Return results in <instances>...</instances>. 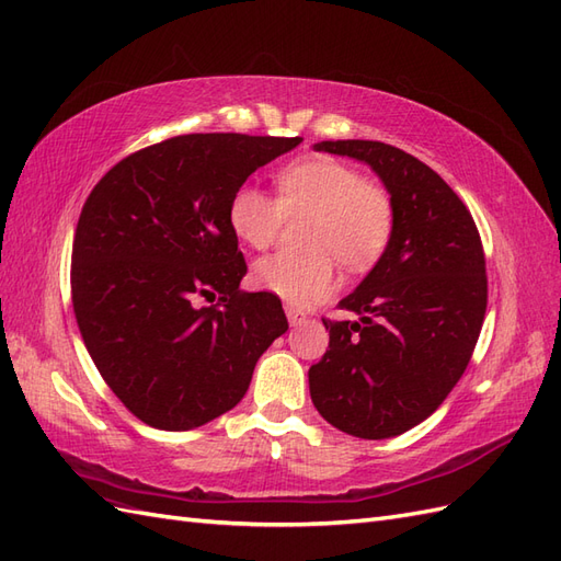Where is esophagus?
Returning <instances> with one entry per match:
<instances>
[{
  "label": "esophagus",
  "instance_id": "esophagus-1",
  "mask_svg": "<svg viewBox=\"0 0 561 561\" xmlns=\"http://www.w3.org/2000/svg\"><path fill=\"white\" fill-rule=\"evenodd\" d=\"M286 318H289V324H291V327H300V324L308 322V314L296 310V308H291V306H286Z\"/></svg>",
  "mask_w": 561,
  "mask_h": 561
}]
</instances>
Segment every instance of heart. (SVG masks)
Masks as SVG:
<instances>
[{"instance_id":"obj_1","label":"heart","mask_w":561,"mask_h":561,"mask_svg":"<svg viewBox=\"0 0 561 561\" xmlns=\"http://www.w3.org/2000/svg\"><path fill=\"white\" fill-rule=\"evenodd\" d=\"M279 201L255 186H239L229 201L232 232L251 249L275 239L284 213H310L304 229V253H272L255 261L251 279L294 308L320 304L334 289V256L343 267L360 272L375 265L393 234L396 210L389 192L341 163L310 156L277 175Z\"/></svg>"}]
</instances>
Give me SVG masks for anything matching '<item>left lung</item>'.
Masks as SVG:
<instances>
[{"label": "left lung", "mask_w": 561, "mask_h": 561, "mask_svg": "<svg viewBox=\"0 0 561 561\" xmlns=\"http://www.w3.org/2000/svg\"><path fill=\"white\" fill-rule=\"evenodd\" d=\"M312 149L375 170L396 222L377 265L339 300L357 320H322L329 351L308 371L310 398L339 431L393 438L434 414L469 365L488 298L481 237L438 172L403 149L369 139Z\"/></svg>", "instance_id": "1"}]
</instances>
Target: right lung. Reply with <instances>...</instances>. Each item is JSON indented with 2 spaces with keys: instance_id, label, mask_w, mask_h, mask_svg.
<instances>
[{
  "instance_id": "obj_1",
  "label": "right lung",
  "mask_w": 561,
  "mask_h": 561,
  "mask_svg": "<svg viewBox=\"0 0 561 561\" xmlns=\"http://www.w3.org/2000/svg\"><path fill=\"white\" fill-rule=\"evenodd\" d=\"M300 137L182 135L123 158L84 201L73 310L99 375L144 424L190 431L247 396L289 322L277 296L243 294L229 201ZM219 306L201 309L198 297Z\"/></svg>"
}]
</instances>
